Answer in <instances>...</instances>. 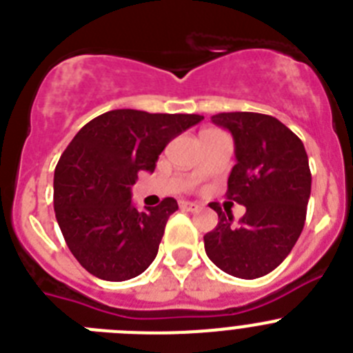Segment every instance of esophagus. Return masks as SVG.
<instances>
[{
	"instance_id": "1",
	"label": "esophagus",
	"mask_w": 353,
	"mask_h": 353,
	"mask_svg": "<svg viewBox=\"0 0 353 353\" xmlns=\"http://www.w3.org/2000/svg\"><path fill=\"white\" fill-rule=\"evenodd\" d=\"M180 208H182V210H187V212H196V210H199V205L198 203H194V201H180Z\"/></svg>"
}]
</instances>
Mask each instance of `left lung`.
<instances>
[{
	"instance_id": "1",
	"label": "left lung",
	"mask_w": 353,
	"mask_h": 353,
	"mask_svg": "<svg viewBox=\"0 0 353 353\" xmlns=\"http://www.w3.org/2000/svg\"><path fill=\"white\" fill-rule=\"evenodd\" d=\"M215 125L230 130L236 164L228 179V199L244 205L235 223L210 203L219 223L203 236L207 256L223 272L256 279L281 263L304 228L311 171L301 139L277 118L260 113H219Z\"/></svg>"
}]
</instances>
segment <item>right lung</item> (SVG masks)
<instances>
[{
  "label": "right lung",
  "instance_id": "obj_1",
  "mask_svg": "<svg viewBox=\"0 0 353 353\" xmlns=\"http://www.w3.org/2000/svg\"><path fill=\"white\" fill-rule=\"evenodd\" d=\"M203 120L199 114L114 109L74 136L54 170V212L70 252L104 281H127L155 260L164 228L179 203L164 198L138 210L132 185L154 173L168 143Z\"/></svg>",
  "mask_w": 353,
  "mask_h": 353
}]
</instances>
